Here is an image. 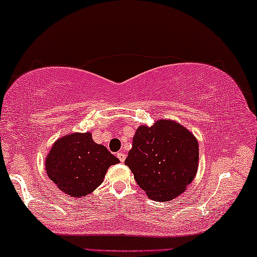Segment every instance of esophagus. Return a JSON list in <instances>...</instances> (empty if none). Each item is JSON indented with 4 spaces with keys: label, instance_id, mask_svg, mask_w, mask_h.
Returning a JSON list of instances; mask_svg holds the SVG:
<instances>
[{
    "label": "esophagus",
    "instance_id": "1",
    "mask_svg": "<svg viewBox=\"0 0 257 257\" xmlns=\"http://www.w3.org/2000/svg\"><path fill=\"white\" fill-rule=\"evenodd\" d=\"M117 157H118V159L121 161V163H124L125 159H126V154H125L124 152H119V153H117Z\"/></svg>",
    "mask_w": 257,
    "mask_h": 257
}]
</instances>
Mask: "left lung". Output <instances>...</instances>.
<instances>
[{"instance_id":"obj_1","label":"left lung","mask_w":257,"mask_h":257,"mask_svg":"<svg viewBox=\"0 0 257 257\" xmlns=\"http://www.w3.org/2000/svg\"><path fill=\"white\" fill-rule=\"evenodd\" d=\"M137 184L152 200L177 198L194 179L199 166V144L193 133L168 119L142 125L133 137L125 160Z\"/></svg>"}]
</instances>
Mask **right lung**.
Here are the masks:
<instances>
[{
    "label": "right lung",
    "instance_id": "1",
    "mask_svg": "<svg viewBox=\"0 0 257 257\" xmlns=\"http://www.w3.org/2000/svg\"><path fill=\"white\" fill-rule=\"evenodd\" d=\"M118 163L106 147L93 142L90 132L70 133L52 145L45 170L62 192L82 198L101 185L108 167Z\"/></svg>",
    "mask_w": 257,
    "mask_h": 257
}]
</instances>
